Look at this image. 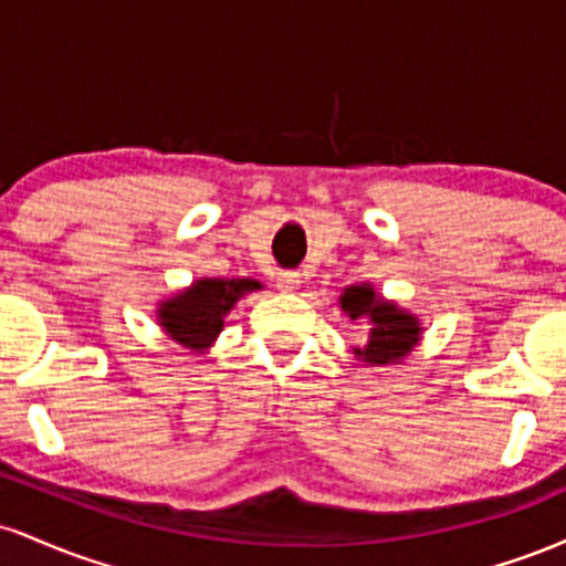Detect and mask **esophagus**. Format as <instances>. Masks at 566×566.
<instances>
[{"label": "esophagus", "mask_w": 566, "mask_h": 566, "mask_svg": "<svg viewBox=\"0 0 566 566\" xmlns=\"http://www.w3.org/2000/svg\"><path fill=\"white\" fill-rule=\"evenodd\" d=\"M276 287L282 292H295L301 287V274H297V271H282V274L276 276Z\"/></svg>", "instance_id": "esophagus-1"}]
</instances>
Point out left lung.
Returning <instances> with one entry per match:
<instances>
[{
  "label": "left lung",
  "instance_id": "left-lung-1",
  "mask_svg": "<svg viewBox=\"0 0 566 566\" xmlns=\"http://www.w3.org/2000/svg\"><path fill=\"white\" fill-rule=\"evenodd\" d=\"M340 311L350 322H369L365 346H354V356L367 367L401 365L423 337V324L412 311L386 301L373 284H350L340 292Z\"/></svg>",
  "mask_w": 566,
  "mask_h": 566
}]
</instances>
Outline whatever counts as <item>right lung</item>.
<instances>
[{"label": "right lung", "mask_w": 566, "mask_h": 566, "mask_svg": "<svg viewBox=\"0 0 566 566\" xmlns=\"http://www.w3.org/2000/svg\"><path fill=\"white\" fill-rule=\"evenodd\" d=\"M263 290L255 279L201 276L157 303V324L170 340L193 354H207L223 333L226 316L247 292Z\"/></svg>", "instance_id": "right-lung-1"}]
</instances>
